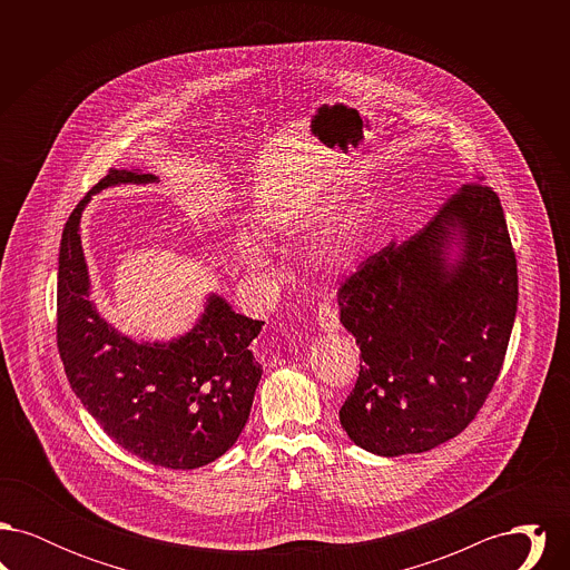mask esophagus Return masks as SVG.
Segmentation results:
<instances>
[{"label": "esophagus", "instance_id": "esophagus-1", "mask_svg": "<svg viewBox=\"0 0 570 570\" xmlns=\"http://www.w3.org/2000/svg\"><path fill=\"white\" fill-rule=\"evenodd\" d=\"M318 325L323 331H335L340 326V316L337 309L331 301L318 303Z\"/></svg>", "mask_w": 570, "mask_h": 570}]
</instances>
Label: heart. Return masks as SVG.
Returning <instances> with one entry per match:
<instances>
[{
  "instance_id": "heart-1",
  "label": "heart",
  "mask_w": 570,
  "mask_h": 570,
  "mask_svg": "<svg viewBox=\"0 0 570 570\" xmlns=\"http://www.w3.org/2000/svg\"><path fill=\"white\" fill-rule=\"evenodd\" d=\"M244 254L245 261L249 265H263L265 263V252H263V247H258L256 244H245Z\"/></svg>"
}]
</instances>
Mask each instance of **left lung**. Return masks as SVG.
Instances as JSON below:
<instances>
[{
	"mask_svg": "<svg viewBox=\"0 0 570 570\" xmlns=\"http://www.w3.org/2000/svg\"><path fill=\"white\" fill-rule=\"evenodd\" d=\"M458 238L462 258L443 254ZM361 370L340 407L356 446L423 453L461 434L500 376L517 312L515 249L493 188L465 184L419 233L372 254L340 291Z\"/></svg>",
	"mask_w": 570,
	"mask_h": 570,
	"instance_id": "left-lung-1",
	"label": "left lung"
}]
</instances>
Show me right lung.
<instances>
[{"label": "right lung", "mask_w": 570, "mask_h": 570, "mask_svg": "<svg viewBox=\"0 0 570 570\" xmlns=\"http://www.w3.org/2000/svg\"><path fill=\"white\" fill-rule=\"evenodd\" d=\"M151 181V173L110 168L68 217L57 348L72 391L119 446L154 465L191 470L222 458L242 434L263 376L249 344L265 323L235 314L214 295L188 335L136 344L98 316L79 235L82 209L94 191Z\"/></svg>", "instance_id": "obj_1"}]
</instances>
